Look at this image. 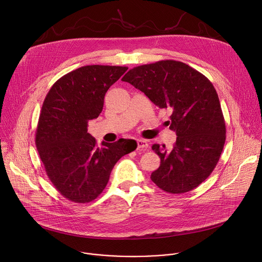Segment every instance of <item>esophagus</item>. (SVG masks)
Wrapping results in <instances>:
<instances>
[{
    "label": "esophagus",
    "instance_id": "esophagus-1",
    "mask_svg": "<svg viewBox=\"0 0 262 262\" xmlns=\"http://www.w3.org/2000/svg\"><path fill=\"white\" fill-rule=\"evenodd\" d=\"M137 144H138V150L139 151H146V150H148V143H147V141L140 139V140H138Z\"/></svg>",
    "mask_w": 262,
    "mask_h": 262
}]
</instances>
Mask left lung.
<instances>
[{
  "label": "left lung",
  "instance_id": "1",
  "mask_svg": "<svg viewBox=\"0 0 262 262\" xmlns=\"http://www.w3.org/2000/svg\"><path fill=\"white\" fill-rule=\"evenodd\" d=\"M156 105L171 111L176 133L171 150L152 145L161 166L150 178L167 193L190 192L215 168L226 139L217 93L202 73L179 61L164 60L137 66L122 78Z\"/></svg>",
  "mask_w": 262,
  "mask_h": 262
}]
</instances>
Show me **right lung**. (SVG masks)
Returning a JSON list of instances; mask_svg holds the SVG:
<instances>
[{
  "mask_svg": "<svg viewBox=\"0 0 262 262\" xmlns=\"http://www.w3.org/2000/svg\"><path fill=\"white\" fill-rule=\"evenodd\" d=\"M124 66L87 65L70 71L50 89L36 130V147L55 188L68 200L88 203L104 190L115 164L137 148L135 140L101 142L88 133L108 88Z\"/></svg>",
  "mask_w": 262,
  "mask_h": 262,
  "instance_id": "right-lung-1",
  "label": "right lung"
}]
</instances>
